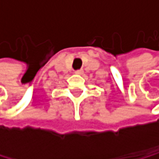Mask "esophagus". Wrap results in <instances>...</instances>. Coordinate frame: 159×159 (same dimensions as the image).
<instances>
[{
  "label": "esophagus",
  "instance_id": "esophagus-1",
  "mask_svg": "<svg viewBox=\"0 0 159 159\" xmlns=\"http://www.w3.org/2000/svg\"><path fill=\"white\" fill-rule=\"evenodd\" d=\"M75 73L76 74H83V70H77V71H75Z\"/></svg>",
  "mask_w": 159,
  "mask_h": 159
}]
</instances>
